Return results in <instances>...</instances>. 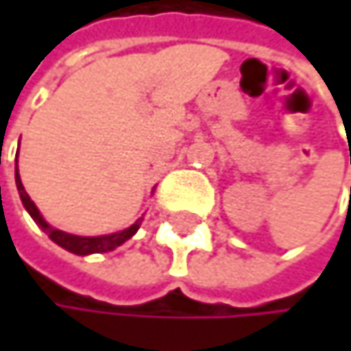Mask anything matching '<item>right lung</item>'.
<instances>
[{"mask_svg": "<svg viewBox=\"0 0 351 351\" xmlns=\"http://www.w3.org/2000/svg\"><path fill=\"white\" fill-rule=\"evenodd\" d=\"M16 186H18V193H20V199H22L26 211L32 215V219H34L36 223L48 234V238H50L54 244H58L60 247H64V250H69V252H73V254H79V256L99 254V252H111V250H115L117 245L128 242V240L138 232V228H140V223H142V217H140V219H138L136 223H132L130 228H125V230H121V232H115V234H109V236H95V238L73 236V234L60 232V230H56V228H52V226H48V223L44 221V217L40 215V211H38V207L34 205V201L30 199V195L26 193V189H24V184H22V178H20V173H18V160H16Z\"/></svg>", "mask_w": 351, "mask_h": 351, "instance_id": "obj_1", "label": "right lung"}]
</instances>
